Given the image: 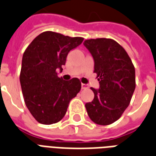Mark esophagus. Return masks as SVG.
<instances>
[{
	"instance_id": "obj_1",
	"label": "esophagus",
	"mask_w": 156,
	"mask_h": 156,
	"mask_svg": "<svg viewBox=\"0 0 156 156\" xmlns=\"http://www.w3.org/2000/svg\"><path fill=\"white\" fill-rule=\"evenodd\" d=\"M87 88H88V85H87V84L82 83V89H87Z\"/></svg>"
}]
</instances>
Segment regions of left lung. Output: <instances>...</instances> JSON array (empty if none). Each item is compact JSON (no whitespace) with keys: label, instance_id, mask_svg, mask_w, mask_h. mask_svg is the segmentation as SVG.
<instances>
[{"label":"left lung","instance_id":"8db88e82","mask_svg":"<svg viewBox=\"0 0 156 156\" xmlns=\"http://www.w3.org/2000/svg\"><path fill=\"white\" fill-rule=\"evenodd\" d=\"M83 45L94 59L99 89L91 87L94 99L86 103L89 118L99 125L118 120L130 103L136 87L135 68L123 47L110 38L89 39Z\"/></svg>","mask_w":156,"mask_h":156}]
</instances>
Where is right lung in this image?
Masks as SVG:
<instances>
[{
    "label": "right lung",
    "mask_w": 156,
    "mask_h": 156,
    "mask_svg": "<svg viewBox=\"0 0 156 156\" xmlns=\"http://www.w3.org/2000/svg\"><path fill=\"white\" fill-rule=\"evenodd\" d=\"M83 41L46 31L39 34L27 47L22 59L20 84L26 106L42 124L62 119L71 100L81 90L77 78L65 81L57 75L62 71L66 57Z\"/></svg>",
    "instance_id": "1"
}]
</instances>
